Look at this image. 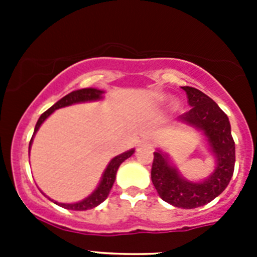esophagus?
<instances>
[{
    "mask_svg": "<svg viewBox=\"0 0 257 257\" xmlns=\"http://www.w3.org/2000/svg\"><path fill=\"white\" fill-rule=\"evenodd\" d=\"M140 145H142V147H151L152 143L148 142V140H144V142L140 143Z\"/></svg>",
    "mask_w": 257,
    "mask_h": 257,
    "instance_id": "34e87169",
    "label": "esophagus"
}]
</instances>
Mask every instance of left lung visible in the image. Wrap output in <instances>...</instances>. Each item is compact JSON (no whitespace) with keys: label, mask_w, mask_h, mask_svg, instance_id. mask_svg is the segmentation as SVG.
Segmentation results:
<instances>
[{"label":"left lung","mask_w":257,"mask_h":257,"mask_svg":"<svg viewBox=\"0 0 257 257\" xmlns=\"http://www.w3.org/2000/svg\"><path fill=\"white\" fill-rule=\"evenodd\" d=\"M187 92L190 110L179 117L180 123L198 130L215 160V169L207 178L192 181L181 176L166 152L157 149L152 165V181L161 198L179 208H197L220 196L233 176L235 145L230 122L220 106L194 87H181Z\"/></svg>","instance_id":"left-lung-1"}]
</instances>
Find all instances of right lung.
Instances as JSON below:
<instances>
[{
    "label": "right lung",
    "mask_w": 257,
    "mask_h": 257,
    "mask_svg": "<svg viewBox=\"0 0 257 257\" xmlns=\"http://www.w3.org/2000/svg\"><path fill=\"white\" fill-rule=\"evenodd\" d=\"M104 92L103 90H97V88L94 87H87V88H81V90H76V91H72L70 94L65 95L64 97H61L60 100L56 101L54 105L51 106L50 109H47L46 112L42 113L41 117L38 118L37 123H36L35 127V133H33V136H32L31 142H29V152H31V147L32 143H33V138H35L36 133L38 131V128L41 127V124L44 123L46 121L47 118L52 114V113L55 112L56 109L64 108V106H69L73 105V104H78V103H87V101H97L101 100L104 97ZM135 153V149H130V151L124 152L122 154H118L115 156L114 158L110 160V162L108 163L106 166V169L104 170L103 176H101L100 181H99V185L95 188L94 192L87 196L86 198H83L82 201L74 202V203H59V202L54 201V199L49 198L44 193V196H46L50 201H52L54 203H56L60 207H64L67 210H73V211H86V210H91V208L96 207L104 202L106 199V197L109 196V192L112 189L113 184H114L115 180V174L118 171V167L121 166L122 162L127 160V158H130L133 154Z\"/></svg>",
    "instance_id": "obj_1"
}]
</instances>
